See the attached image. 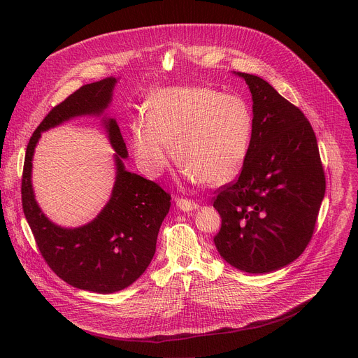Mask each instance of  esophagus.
Listing matches in <instances>:
<instances>
[{
    "instance_id": "1",
    "label": "esophagus",
    "mask_w": 358,
    "mask_h": 358,
    "mask_svg": "<svg viewBox=\"0 0 358 358\" xmlns=\"http://www.w3.org/2000/svg\"><path fill=\"white\" fill-rule=\"evenodd\" d=\"M177 207L181 210V211H194L198 208V203L192 199H187V198H178L177 199Z\"/></svg>"
}]
</instances>
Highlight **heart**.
<instances>
[{"mask_svg":"<svg viewBox=\"0 0 358 358\" xmlns=\"http://www.w3.org/2000/svg\"><path fill=\"white\" fill-rule=\"evenodd\" d=\"M253 130L246 101L208 86L167 87L130 124L136 160L151 177L174 156L192 181L218 185L243 167ZM173 145L171 146V144Z\"/></svg>","mask_w":358,"mask_h":358,"instance_id":"obj_1","label":"heart"}]
</instances>
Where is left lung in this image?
Masks as SVG:
<instances>
[{
    "label": "left lung",
    "mask_w": 358,
    "mask_h": 358,
    "mask_svg": "<svg viewBox=\"0 0 358 358\" xmlns=\"http://www.w3.org/2000/svg\"><path fill=\"white\" fill-rule=\"evenodd\" d=\"M253 100V130L238 178L218 188L221 257L248 273H268L309 245L326 177L316 134L303 112L259 76L238 72Z\"/></svg>",
    "instance_id": "left-lung-1"
}]
</instances>
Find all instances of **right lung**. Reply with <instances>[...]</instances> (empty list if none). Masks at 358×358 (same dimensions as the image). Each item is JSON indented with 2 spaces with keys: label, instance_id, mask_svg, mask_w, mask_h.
<instances>
[{
  "label": "right lung",
  "instance_id": "obj_1",
  "mask_svg": "<svg viewBox=\"0 0 358 358\" xmlns=\"http://www.w3.org/2000/svg\"><path fill=\"white\" fill-rule=\"evenodd\" d=\"M116 78L85 85L50 110L29 138L21 184L22 210L42 258L57 276L73 287L115 293L136 282L156 252L171 195L159 184L124 170L127 148L115 119L105 127L116 151V181L105 208L89 224L68 229L50 222L34 196L32 156L41 133L72 117L99 116L112 100Z\"/></svg>",
  "mask_w": 358,
  "mask_h": 358
}]
</instances>
